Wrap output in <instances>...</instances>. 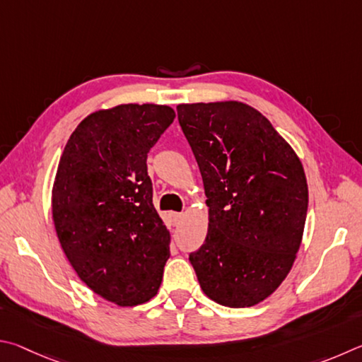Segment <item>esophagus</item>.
Listing matches in <instances>:
<instances>
[{
    "mask_svg": "<svg viewBox=\"0 0 362 362\" xmlns=\"http://www.w3.org/2000/svg\"><path fill=\"white\" fill-rule=\"evenodd\" d=\"M170 218L173 221V224L177 226L182 221V213H170Z\"/></svg>",
    "mask_w": 362,
    "mask_h": 362,
    "instance_id": "obj_1",
    "label": "esophagus"
}]
</instances>
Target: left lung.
<instances>
[{"mask_svg": "<svg viewBox=\"0 0 362 362\" xmlns=\"http://www.w3.org/2000/svg\"><path fill=\"white\" fill-rule=\"evenodd\" d=\"M176 111L210 208L206 238L189 261L211 300L256 305L280 286L299 251L308 208L302 163L270 120L240 101Z\"/></svg>", "mask_w": 362, "mask_h": 362, "instance_id": "obj_1", "label": "left lung"}]
</instances>
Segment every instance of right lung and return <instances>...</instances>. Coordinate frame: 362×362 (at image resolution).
<instances>
[{"label": "right lung", "mask_w": 362, "mask_h": 362, "mask_svg": "<svg viewBox=\"0 0 362 362\" xmlns=\"http://www.w3.org/2000/svg\"><path fill=\"white\" fill-rule=\"evenodd\" d=\"M175 119L162 105H120L78 125L52 189L57 237L76 274L120 307L157 294L170 233L152 205L148 154Z\"/></svg>", "instance_id": "right-lung-1"}]
</instances>
